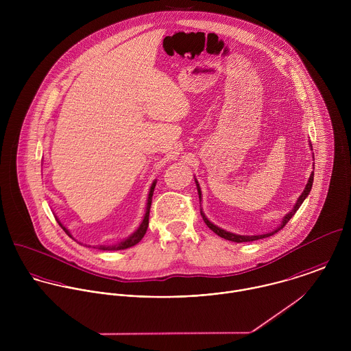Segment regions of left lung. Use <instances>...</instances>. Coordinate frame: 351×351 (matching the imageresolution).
<instances>
[{
  "label": "left lung",
  "instance_id": "1",
  "mask_svg": "<svg viewBox=\"0 0 351 351\" xmlns=\"http://www.w3.org/2000/svg\"><path fill=\"white\" fill-rule=\"evenodd\" d=\"M312 184H313V174H311V177H309V180H308V184H306V186H305V189H304V192L301 193L300 197H299V200L296 202V205H295V208L292 209V212H289L285 217H284V220H282V224L276 230V231H273V232H269V234H263V235H254V237H245V235H235V234H232V232H227V231H224V230H221V228H219V227H216L215 224H212L205 216H204V213L201 212V216H202V219H204V221H205V224L215 232V234H217L220 238H224V239H227V241H231V242H237V243H242V242H252V241H258V239H263V238H269V237H271V235H274L276 232H278L281 228H284L285 226H287V223L292 219V216L296 213V210L300 208L301 204H302V201L305 200V197L309 195V192H311V188H312ZM199 186V185H197ZM199 193H200V200H201V192L200 188H199Z\"/></svg>",
  "mask_w": 351,
  "mask_h": 351
}]
</instances>
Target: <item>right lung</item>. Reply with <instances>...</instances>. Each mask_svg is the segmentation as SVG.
<instances>
[{
	"label": "right lung",
	"mask_w": 351,
	"mask_h": 351,
	"mask_svg": "<svg viewBox=\"0 0 351 351\" xmlns=\"http://www.w3.org/2000/svg\"><path fill=\"white\" fill-rule=\"evenodd\" d=\"M154 188H155V182L151 185L150 195H149V200H147V209H146V215H145V219H143L141 227H139L128 239L120 242V243L116 245V246H106V247H105V246H100L101 250H124V249H128V247H132V246L138 245V243L142 241V238L145 237V234H146V231H147V227H149V216H150L151 200H152ZM58 223H59V226L64 230V232H66L67 235H70L69 231L62 226V223H60V221H58Z\"/></svg>",
	"instance_id": "1"
}]
</instances>
